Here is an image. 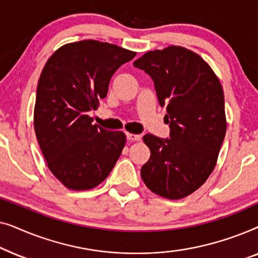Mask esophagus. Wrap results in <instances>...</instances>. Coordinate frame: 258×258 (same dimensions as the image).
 Segmentation results:
<instances>
[{
    "label": "esophagus",
    "mask_w": 258,
    "mask_h": 258,
    "mask_svg": "<svg viewBox=\"0 0 258 258\" xmlns=\"http://www.w3.org/2000/svg\"><path fill=\"white\" fill-rule=\"evenodd\" d=\"M126 139H128L129 141H132V142H136V141L141 140V135H136V134L128 133L126 134Z\"/></svg>",
    "instance_id": "obj_1"
}]
</instances>
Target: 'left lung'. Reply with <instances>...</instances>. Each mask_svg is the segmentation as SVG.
<instances>
[{
    "label": "left lung",
    "mask_w": 258,
    "mask_h": 258,
    "mask_svg": "<svg viewBox=\"0 0 258 258\" xmlns=\"http://www.w3.org/2000/svg\"><path fill=\"white\" fill-rule=\"evenodd\" d=\"M134 66L154 80L170 125V139L143 136L150 158L141 177L156 195L184 199L203 185L217 163L227 132L221 82L199 54L181 45L148 51Z\"/></svg>",
    "instance_id": "obj_1"
}]
</instances>
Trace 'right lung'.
<instances>
[{
	"mask_svg": "<svg viewBox=\"0 0 258 258\" xmlns=\"http://www.w3.org/2000/svg\"><path fill=\"white\" fill-rule=\"evenodd\" d=\"M135 51L83 40L59 47L45 63L36 90L34 128L52 175L66 188L89 190L114 168L125 134L93 124L88 115L107 96L111 76Z\"/></svg>",
	"mask_w": 258,
	"mask_h": 258,
	"instance_id": "1",
	"label": "right lung"
}]
</instances>
